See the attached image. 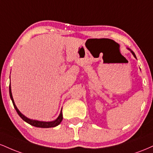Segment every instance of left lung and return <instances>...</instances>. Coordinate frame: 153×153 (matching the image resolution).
<instances>
[{
  "instance_id": "1",
  "label": "left lung",
  "mask_w": 153,
  "mask_h": 153,
  "mask_svg": "<svg viewBox=\"0 0 153 153\" xmlns=\"http://www.w3.org/2000/svg\"><path fill=\"white\" fill-rule=\"evenodd\" d=\"M128 49V50H129V51H130V52H131V54H133V55H134V57H135V58H136L137 59V57H136V55H135V54L134 53V52H133V51H131V50H130V49H129V48H127Z\"/></svg>"
}]
</instances>
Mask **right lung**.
Wrapping results in <instances>:
<instances>
[{"label":"right lung","mask_w":153,"mask_h":153,"mask_svg":"<svg viewBox=\"0 0 153 153\" xmlns=\"http://www.w3.org/2000/svg\"><path fill=\"white\" fill-rule=\"evenodd\" d=\"M9 94H10V99H11L12 103H13V106H14L16 111H17L18 114L19 115V117L22 118L23 120L25 121L26 122H27L28 124H31V125L34 126V127H41V128H50V127H54L56 126L59 125L60 124V122L62 121L63 117H62V110H61L60 114H59V117H57V119H55L54 121H52V122H41V121H37V120H33V119H30L27 117H25L24 114H22V113L20 112L18 108H17L16 106L14 101H13V96H12V93H11V88H10V83L9 85Z\"/></svg>","instance_id":"add662e5"}]
</instances>
